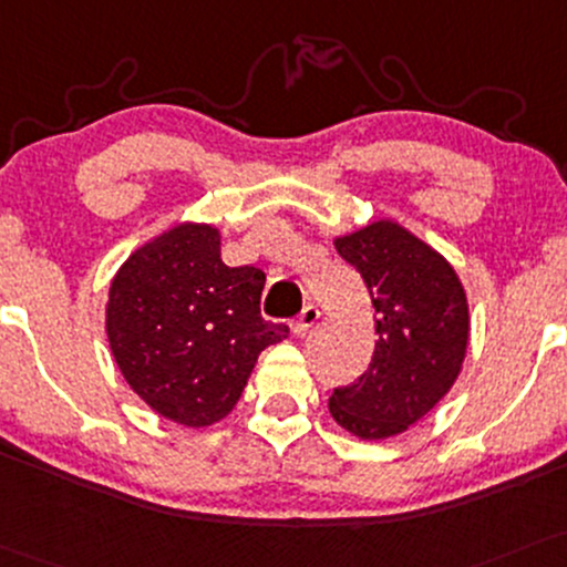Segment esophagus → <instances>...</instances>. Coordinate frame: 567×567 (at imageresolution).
Returning <instances> with one entry per match:
<instances>
[{"instance_id": "esophagus-1", "label": "esophagus", "mask_w": 567, "mask_h": 567, "mask_svg": "<svg viewBox=\"0 0 567 567\" xmlns=\"http://www.w3.org/2000/svg\"><path fill=\"white\" fill-rule=\"evenodd\" d=\"M319 317H322V311H319L317 306H311V303L303 306V311L292 319V324H290L292 332H296V336H306V332H309L311 327L319 322Z\"/></svg>"}]
</instances>
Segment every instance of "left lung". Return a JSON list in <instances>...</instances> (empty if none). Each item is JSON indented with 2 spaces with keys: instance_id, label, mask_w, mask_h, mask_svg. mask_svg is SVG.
<instances>
[{
  "instance_id": "1",
  "label": "left lung",
  "mask_w": 567,
  "mask_h": 567,
  "mask_svg": "<svg viewBox=\"0 0 567 567\" xmlns=\"http://www.w3.org/2000/svg\"><path fill=\"white\" fill-rule=\"evenodd\" d=\"M374 309V353L357 383L336 388L330 414L361 441L409 431L456 383L470 343L467 292L433 245L393 218L336 237Z\"/></svg>"
}]
</instances>
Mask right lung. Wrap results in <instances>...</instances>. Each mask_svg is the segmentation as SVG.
I'll return each mask as SVG.
<instances>
[{
  "instance_id": "obj_1",
  "label": "right lung",
  "mask_w": 567,
  "mask_h": 567,
  "mask_svg": "<svg viewBox=\"0 0 567 567\" xmlns=\"http://www.w3.org/2000/svg\"><path fill=\"white\" fill-rule=\"evenodd\" d=\"M266 275L221 261L214 224L182 221L115 271L105 332L128 388L161 417L208 427L240 401L266 346L288 324L261 317Z\"/></svg>"
}]
</instances>
